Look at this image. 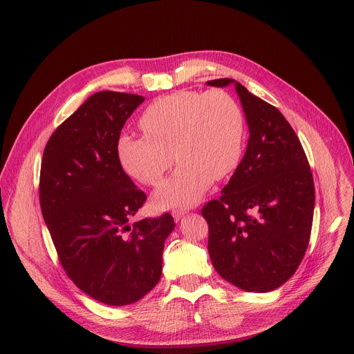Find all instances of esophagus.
<instances>
[{
  "label": "esophagus",
  "instance_id": "esophagus-1",
  "mask_svg": "<svg viewBox=\"0 0 354 354\" xmlns=\"http://www.w3.org/2000/svg\"><path fill=\"white\" fill-rule=\"evenodd\" d=\"M187 212V208H180V209H173V216H174V220L177 221V220H180L181 218V216L184 215Z\"/></svg>",
  "mask_w": 354,
  "mask_h": 354
}]
</instances>
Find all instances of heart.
Segmentation results:
<instances>
[{
    "instance_id": "1",
    "label": "heart",
    "mask_w": 354,
    "mask_h": 354,
    "mask_svg": "<svg viewBox=\"0 0 354 354\" xmlns=\"http://www.w3.org/2000/svg\"><path fill=\"white\" fill-rule=\"evenodd\" d=\"M145 136L123 134L119 158L126 173L156 187L173 166L180 165L154 194L158 207L192 205L212 180L227 177L238 166L245 118L236 99L225 91H177L151 102L140 116Z\"/></svg>"
}]
</instances>
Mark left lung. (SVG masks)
I'll list each match as a JSON object with an SVG mask.
<instances>
[{"mask_svg": "<svg viewBox=\"0 0 354 354\" xmlns=\"http://www.w3.org/2000/svg\"><path fill=\"white\" fill-rule=\"evenodd\" d=\"M235 84L250 139L218 200L201 214L208 224V252L218 274L248 292H270L301 265L310 239L315 184L305 150L275 106Z\"/></svg>", "mask_w": 354, "mask_h": 354, "instance_id": "obj_1", "label": "left lung"}]
</instances>
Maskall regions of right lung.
Listing matches in <instances>:
<instances>
[{
    "label": "right lung",
    "instance_id": "add662e5",
    "mask_svg": "<svg viewBox=\"0 0 354 354\" xmlns=\"http://www.w3.org/2000/svg\"><path fill=\"white\" fill-rule=\"evenodd\" d=\"M143 96L103 91L88 97L49 138L41 162L39 204L59 262L96 301H140L161 277L169 212L133 225L147 196L124 173L120 131Z\"/></svg>",
    "mask_w": 354,
    "mask_h": 354
}]
</instances>
